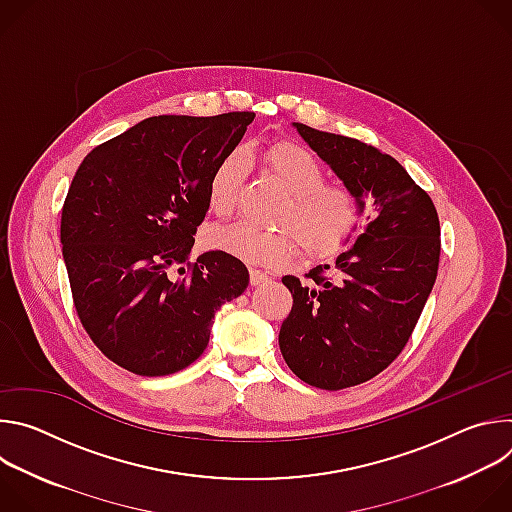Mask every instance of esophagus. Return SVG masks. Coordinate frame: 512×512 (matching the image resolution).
I'll return each mask as SVG.
<instances>
[{"mask_svg": "<svg viewBox=\"0 0 512 512\" xmlns=\"http://www.w3.org/2000/svg\"><path fill=\"white\" fill-rule=\"evenodd\" d=\"M249 275H251V285H263L269 279V275L259 271V269H251Z\"/></svg>", "mask_w": 512, "mask_h": 512, "instance_id": "obj_1", "label": "esophagus"}]
</instances>
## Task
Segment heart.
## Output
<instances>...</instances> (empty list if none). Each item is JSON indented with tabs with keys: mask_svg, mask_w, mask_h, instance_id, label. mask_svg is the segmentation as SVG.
I'll list each match as a JSON object with an SVG mask.
<instances>
[{
	"mask_svg": "<svg viewBox=\"0 0 512 512\" xmlns=\"http://www.w3.org/2000/svg\"><path fill=\"white\" fill-rule=\"evenodd\" d=\"M265 170L287 192L275 223L298 239L312 257L336 251L356 223V198L340 184H326L322 162L294 141H277L261 152ZM245 152L231 150L208 178V208L229 216L245 174ZM283 231H257L249 225H231L208 233L206 245L251 265L281 267L296 257V241Z\"/></svg>",
	"mask_w": 512,
	"mask_h": 512,
	"instance_id": "obj_1",
	"label": "heart"
}]
</instances>
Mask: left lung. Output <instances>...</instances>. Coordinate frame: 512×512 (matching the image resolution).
<instances>
[{"label":"left lung","instance_id":"1","mask_svg":"<svg viewBox=\"0 0 512 512\" xmlns=\"http://www.w3.org/2000/svg\"><path fill=\"white\" fill-rule=\"evenodd\" d=\"M291 127L354 194L356 214L367 212L332 267L310 269L308 283L281 279L294 296L279 330L287 367L312 387L338 391L377 377L405 348L435 283L440 218L389 154L304 123Z\"/></svg>","mask_w":512,"mask_h":512}]
</instances>
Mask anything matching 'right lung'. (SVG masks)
Here are the masks:
<instances>
[{
	"instance_id": "add662e5",
	"label": "right lung",
	"mask_w": 512,
	"mask_h": 512,
	"mask_svg": "<svg viewBox=\"0 0 512 512\" xmlns=\"http://www.w3.org/2000/svg\"><path fill=\"white\" fill-rule=\"evenodd\" d=\"M253 119L249 111L143 119L95 148L72 178L60 221L72 300L119 367L141 377L186 369L204 352L218 308L247 289L237 257L208 251L190 265V253L208 212V178Z\"/></svg>"
}]
</instances>
